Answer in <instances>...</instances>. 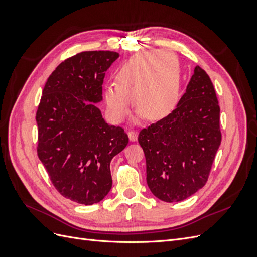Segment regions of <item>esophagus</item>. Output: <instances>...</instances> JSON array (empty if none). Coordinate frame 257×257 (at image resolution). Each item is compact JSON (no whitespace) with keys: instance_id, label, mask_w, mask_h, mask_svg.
<instances>
[{"instance_id":"34e87169","label":"esophagus","mask_w":257,"mask_h":257,"mask_svg":"<svg viewBox=\"0 0 257 257\" xmlns=\"http://www.w3.org/2000/svg\"><path fill=\"white\" fill-rule=\"evenodd\" d=\"M127 135H128V137H130V141H131V142H136V141H137L138 134H137L136 131H134V130L128 131V132H127Z\"/></svg>"}]
</instances>
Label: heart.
<instances>
[{"label":"heart","instance_id":"b5f03b06","mask_svg":"<svg viewBox=\"0 0 257 257\" xmlns=\"http://www.w3.org/2000/svg\"><path fill=\"white\" fill-rule=\"evenodd\" d=\"M116 84L104 90L106 110L120 123L131 109V98L138 115L155 121L173 109L180 89V65L170 51H149L128 59L116 74Z\"/></svg>","mask_w":257,"mask_h":257}]
</instances>
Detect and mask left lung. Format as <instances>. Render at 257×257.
<instances>
[{
	"label": "left lung",
	"mask_w": 257,
	"mask_h": 257,
	"mask_svg": "<svg viewBox=\"0 0 257 257\" xmlns=\"http://www.w3.org/2000/svg\"><path fill=\"white\" fill-rule=\"evenodd\" d=\"M221 141L215 90L208 74L196 66L175 109L138 135L153 195L177 203L203 188Z\"/></svg>",
	"instance_id": "left-lung-1"
}]
</instances>
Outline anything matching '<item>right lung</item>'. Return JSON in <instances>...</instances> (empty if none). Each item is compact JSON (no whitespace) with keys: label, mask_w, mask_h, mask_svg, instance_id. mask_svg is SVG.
<instances>
[{"label":"right lung","mask_w":257,"mask_h":257,"mask_svg":"<svg viewBox=\"0 0 257 257\" xmlns=\"http://www.w3.org/2000/svg\"><path fill=\"white\" fill-rule=\"evenodd\" d=\"M118 58L99 50L66 59L48 77L36 111L38 158L61 195L85 206L110 191V162L128 144L124 128L91 104L103 99L105 73Z\"/></svg>","instance_id":"1"}]
</instances>
